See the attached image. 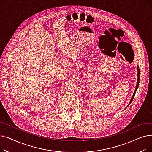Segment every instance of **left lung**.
<instances>
[{
  "label": "left lung",
  "instance_id": "8db88e82",
  "mask_svg": "<svg viewBox=\"0 0 152 152\" xmlns=\"http://www.w3.org/2000/svg\"><path fill=\"white\" fill-rule=\"evenodd\" d=\"M137 71H138V74H137V77H138V79H137V85H136V87H135V91H134V94H133V95H132V99H131V101H130V102H129V105H127V107H128L130 104H131V103L132 102V100H133V99H134V96H135V92H136V91H137V88H138V87H139V81H140V69H139V66H137Z\"/></svg>",
  "mask_w": 152,
  "mask_h": 152
}]
</instances>
